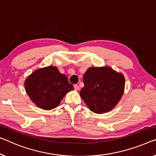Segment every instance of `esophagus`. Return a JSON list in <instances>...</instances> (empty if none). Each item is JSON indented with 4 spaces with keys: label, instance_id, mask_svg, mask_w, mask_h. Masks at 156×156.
I'll use <instances>...</instances> for the list:
<instances>
[{
    "label": "esophagus",
    "instance_id": "34e87169",
    "mask_svg": "<svg viewBox=\"0 0 156 156\" xmlns=\"http://www.w3.org/2000/svg\"><path fill=\"white\" fill-rule=\"evenodd\" d=\"M74 88H75L76 90H80V87H79L78 85H74Z\"/></svg>",
    "mask_w": 156,
    "mask_h": 156
}]
</instances>
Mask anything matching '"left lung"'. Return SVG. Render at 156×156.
I'll list each match as a JSON object with an SVG mask.
<instances>
[{"label": "left lung", "mask_w": 156, "mask_h": 156, "mask_svg": "<svg viewBox=\"0 0 156 156\" xmlns=\"http://www.w3.org/2000/svg\"><path fill=\"white\" fill-rule=\"evenodd\" d=\"M83 83L80 95L95 113L108 112L124 93V76L109 66L90 67L83 75Z\"/></svg>", "instance_id": "1"}]
</instances>
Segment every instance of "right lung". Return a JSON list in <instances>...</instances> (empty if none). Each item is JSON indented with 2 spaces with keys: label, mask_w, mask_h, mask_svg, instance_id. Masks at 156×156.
Wrapping results in <instances>:
<instances>
[{
  "label": "right lung",
  "mask_w": 156,
  "mask_h": 156,
  "mask_svg": "<svg viewBox=\"0 0 156 156\" xmlns=\"http://www.w3.org/2000/svg\"><path fill=\"white\" fill-rule=\"evenodd\" d=\"M24 86L31 101L45 110L57 107L66 93L73 90L66 76L52 66L35 71L26 79Z\"/></svg>",
  "instance_id": "1"
}]
</instances>
